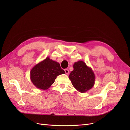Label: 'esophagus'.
Wrapping results in <instances>:
<instances>
[{
    "label": "esophagus",
    "instance_id": "1",
    "mask_svg": "<svg viewBox=\"0 0 130 130\" xmlns=\"http://www.w3.org/2000/svg\"><path fill=\"white\" fill-rule=\"evenodd\" d=\"M64 72H65V73H66V74L67 75V74H68V73H69V70L68 69H64Z\"/></svg>",
    "mask_w": 130,
    "mask_h": 130
}]
</instances>
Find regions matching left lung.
Returning <instances> with one entry per match:
<instances>
[{
    "label": "left lung",
    "instance_id": "1",
    "mask_svg": "<svg viewBox=\"0 0 130 130\" xmlns=\"http://www.w3.org/2000/svg\"><path fill=\"white\" fill-rule=\"evenodd\" d=\"M73 68L69 78L74 87L81 93L87 92L95 84V76L92 69L82 61L75 62Z\"/></svg>",
    "mask_w": 130,
    "mask_h": 130
}]
</instances>
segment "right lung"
Segmentation results:
<instances>
[{
	"instance_id": "1",
	"label": "right lung",
	"mask_w": 130,
	"mask_h": 130,
	"mask_svg": "<svg viewBox=\"0 0 130 130\" xmlns=\"http://www.w3.org/2000/svg\"><path fill=\"white\" fill-rule=\"evenodd\" d=\"M64 73L59 63L48 57L31 69L30 79L37 88L46 90L54 83L57 76Z\"/></svg>"
}]
</instances>
